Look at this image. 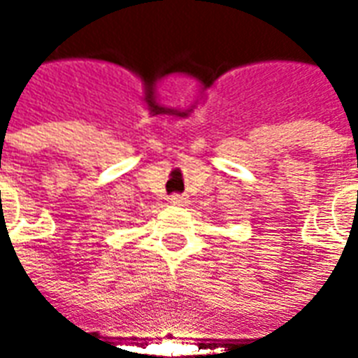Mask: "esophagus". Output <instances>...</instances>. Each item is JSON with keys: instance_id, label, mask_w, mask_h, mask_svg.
<instances>
[{"instance_id": "1", "label": "esophagus", "mask_w": 358, "mask_h": 358, "mask_svg": "<svg viewBox=\"0 0 358 358\" xmlns=\"http://www.w3.org/2000/svg\"><path fill=\"white\" fill-rule=\"evenodd\" d=\"M169 202H171L173 206H187V204H189L187 196L184 195H173L171 199H169Z\"/></svg>"}]
</instances>
